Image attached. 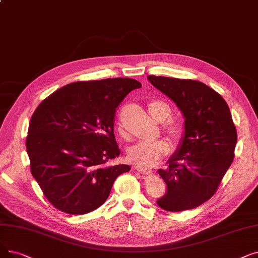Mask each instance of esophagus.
<instances>
[{
	"instance_id": "obj_1",
	"label": "esophagus",
	"mask_w": 258,
	"mask_h": 258,
	"mask_svg": "<svg viewBox=\"0 0 258 258\" xmlns=\"http://www.w3.org/2000/svg\"><path fill=\"white\" fill-rule=\"evenodd\" d=\"M135 169L140 173V174H143V175H149V174H152V170L151 169H147V167H142V166H139V165H136Z\"/></svg>"
}]
</instances>
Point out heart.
I'll list each match as a JSON object with an SVG mask.
<instances>
[{"label": "heart", "mask_w": 258, "mask_h": 258, "mask_svg": "<svg viewBox=\"0 0 258 258\" xmlns=\"http://www.w3.org/2000/svg\"><path fill=\"white\" fill-rule=\"evenodd\" d=\"M149 113L158 122H162L171 116V108L163 101L154 100L148 105ZM164 132L173 140H180L184 134V127L182 123L178 121H167L164 127ZM170 148L164 140H157L154 142H138L128 150V159L134 164L150 167L158 163L166 154L169 153Z\"/></svg>", "instance_id": "b5f03b06"}]
</instances>
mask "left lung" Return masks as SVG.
I'll return each instance as SVG.
<instances>
[{"mask_svg": "<svg viewBox=\"0 0 258 258\" xmlns=\"http://www.w3.org/2000/svg\"><path fill=\"white\" fill-rule=\"evenodd\" d=\"M184 117V134L165 170H158L166 193L157 205L169 212L199 207L213 195L234 159L236 128L227 102L195 80L148 76Z\"/></svg>", "mask_w": 258, "mask_h": 258, "instance_id": "8db88e82", "label": "left lung"}]
</instances>
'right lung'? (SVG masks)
<instances>
[{"label":"right lung","mask_w":258,"mask_h":258,"mask_svg":"<svg viewBox=\"0 0 258 258\" xmlns=\"http://www.w3.org/2000/svg\"><path fill=\"white\" fill-rule=\"evenodd\" d=\"M141 83L130 78L67 84L32 114L26 150L43 194L67 214L102 206L126 164L109 165L120 155L114 135L115 111Z\"/></svg>","instance_id":"add662e5"}]
</instances>
